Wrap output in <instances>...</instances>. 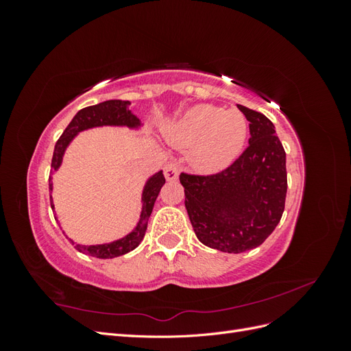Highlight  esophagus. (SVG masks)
Here are the masks:
<instances>
[{
	"label": "esophagus",
	"mask_w": 351,
	"mask_h": 351,
	"mask_svg": "<svg viewBox=\"0 0 351 351\" xmlns=\"http://www.w3.org/2000/svg\"><path fill=\"white\" fill-rule=\"evenodd\" d=\"M164 176L168 182H176L178 178V165L174 162H168L164 167Z\"/></svg>",
	"instance_id": "obj_1"
}]
</instances>
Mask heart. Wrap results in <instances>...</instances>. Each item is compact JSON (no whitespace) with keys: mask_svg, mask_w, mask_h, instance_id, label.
<instances>
[{"mask_svg":"<svg viewBox=\"0 0 351 351\" xmlns=\"http://www.w3.org/2000/svg\"><path fill=\"white\" fill-rule=\"evenodd\" d=\"M249 124L237 110L226 111L210 104H197L164 130L167 142L190 149V164L200 173H217L241 155Z\"/></svg>","mask_w":351,"mask_h":351,"instance_id":"heart-1","label":"heart"}]
</instances>
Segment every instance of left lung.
<instances>
[{"label": "left lung", "instance_id": "obj_1", "mask_svg": "<svg viewBox=\"0 0 351 351\" xmlns=\"http://www.w3.org/2000/svg\"><path fill=\"white\" fill-rule=\"evenodd\" d=\"M239 108L250 123L243 155L215 176H180L196 237L226 253L261 246L278 226L287 195L285 152L275 125L258 111Z\"/></svg>", "mask_w": 351, "mask_h": 351}]
</instances>
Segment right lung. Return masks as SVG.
Instances as JSON below:
<instances>
[{
  "mask_svg": "<svg viewBox=\"0 0 351 351\" xmlns=\"http://www.w3.org/2000/svg\"><path fill=\"white\" fill-rule=\"evenodd\" d=\"M129 107H130V101L110 99V101H104L101 104L92 105V107L80 110L76 115L73 117V120L67 125V129L62 132L58 142L56 143L54 155H52V162H51V168L54 169V173L60 169L62 164V158H64L67 147L74 141V137L84 130L97 129V127H125V129L129 130L139 132L142 129L143 123ZM164 184H165V178L162 174V169H159V171H156L155 174L147 177L145 186L142 189V197H141L142 210H141L139 221H137L136 227L130 232H127L124 237L117 239L110 243H102V244H79L69 236L66 237L70 240L71 244H74V247H76L80 253L89 254V256L99 258V259H112L132 252L133 249L139 246L145 237L147 221H149V217L152 214V209L155 205V200L159 195V190H161ZM52 190H54V184H52V173H51L49 196L52 195ZM51 208L56 212L52 196H51ZM56 221H58L57 215H56Z\"/></svg>",
  "mask_w": 351,
  "mask_h": 351,
  "instance_id": "right-lung-1",
  "label": "right lung"
}]
</instances>
